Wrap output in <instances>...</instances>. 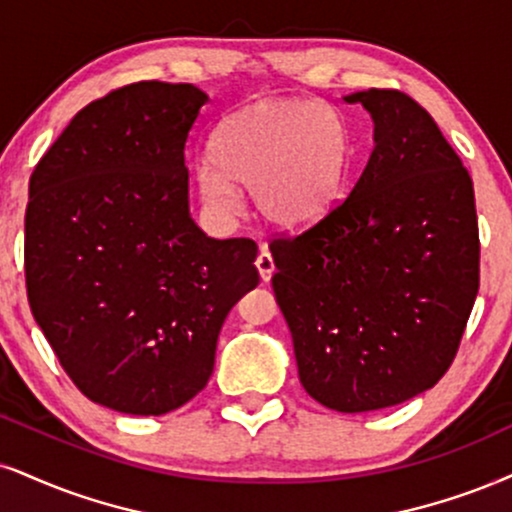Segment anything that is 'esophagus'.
<instances>
[{"mask_svg":"<svg viewBox=\"0 0 512 512\" xmlns=\"http://www.w3.org/2000/svg\"><path fill=\"white\" fill-rule=\"evenodd\" d=\"M256 268H258V273H261V280L270 282V277H273V273H275V261H273V254H270L266 246H263L261 254L256 256Z\"/></svg>","mask_w":512,"mask_h":512,"instance_id":"obj_1","label":"esophagus"}]
</instances>
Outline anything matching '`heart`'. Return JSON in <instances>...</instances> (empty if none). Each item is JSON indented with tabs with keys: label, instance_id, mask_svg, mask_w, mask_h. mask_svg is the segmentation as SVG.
I'll list each match as a JSON object with an SVG mask.
<instances>
[{
	"label": "heart",
	"instance_id": "heart-1",
	"mask_svg": "<svg viewBox=\"0 0 512 512\" xmlns=\"http://www.w3.org/2000/svg\"><path fill=\"white\" fill-rule=\"evenodd\" d=\"M353 135L342 113L313 99H261L225 118L211 137V161L197 170L201 199L235 213L242 187L268 223L308 227L323 220L349 182Z\"/></svg>",
	"mask_w": 512,
	"mask_h": 512
}]
</instances>
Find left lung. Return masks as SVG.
I'll list each match as a JSON object with an SVG mask.
<instances>
[{
  "mask_svg": "<svg viewBox=\"0 0 512 512\" xmlns=\"http://www.w3.org/2000/svg\"><path fill=\"white\" fill-rule=\"evenodd\" d=\"M346 102L375 121L361 178L270 251L304 389L325 408L368 413L451 368L479 289V227L468 168L413 97L372 87Z\"/></svg>",
  "mask_w": 512,
  "mask_h": 512,
  "instance_id": "left-lung-1",
  "label": "left lung"
}]
</instances>
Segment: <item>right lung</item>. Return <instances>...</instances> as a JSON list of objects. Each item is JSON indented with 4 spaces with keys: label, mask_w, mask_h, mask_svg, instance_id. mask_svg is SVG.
I'll return each instance as SVG.
<instances>
[{
    "label": "right lung",
    "mask_w": 512,
    "mask_h": 512,
    "mask_svg": "<svg viewBox=\"0 0 512 512\" xmlns=\"http://www.w3.org/2000/svg\"><path fill=\"white\" fill-rule=\"evenodd\" d=\"M208 97L144 80L75 113L30 175L25 289L87 399L163 415L206 387L258 246L211 239L187 208L185 144Z\"/></svg>",
    "instance_id": "right-lung-1"
}]
</instances>
